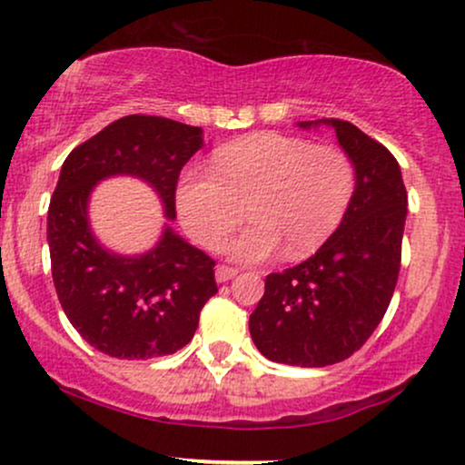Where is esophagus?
<instances>
[{"instance_id": "esophagus-1", "label": "esophagus", "mask_w": 465, "mask_h": 465, "mask_svg": "<svg viewBox=\"0 0 465 465\" xmlns=\"http://www.w3.org/2000/svg\"><path fill=\"white\" fill-rule=\"evenodd\" d=\"M236 275H238V271L232 269V266H218L216 269V282H229V280H233Z\"/></svg>"}]
</instances>
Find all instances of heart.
I'll return each mask as SVG.
<instances>
[{
    "label": "heart",
    "mask_w": 465,
    "mask_h": 465,
    "mask_svg": "<svg viewBox=\"0 0 465 465\" xmlns=\"http://www.w3.org/2000/svg\"><path fill=\"white\" fill-rule=\"evenodd\" d=\"M214 174L190 170L177 185L181 223L196 242L223 249L244 218L253 223L233 242L240 262H260L277 249L303 258L332 236L356 190V165L336 146L258 133L212 159Z\"/></svg>",
    "instance_id": "obj_1"
}]
</instances>
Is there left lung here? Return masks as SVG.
<instances>
[{
  "label": "left lung",
  "instance_id": "8db88e82",
  "mask_svg": "<svg viewBox=\"0 0 465 465\" xmlns=\"http://www.w3.org/2000/svg\"><path fill=\"white\" fill-rule=\"evenodd\" d=\"M332 126L356 165V190L343 221L317 253L266 275L264 297L249 317L255 348L269 361L325 367L350 359L385 317L393 297L407 190L391 153L345 120L297 122Z\"/></svg>",
  "mask_w": 465,
  "mask_h": 465
}]
</instances>
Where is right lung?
<instances>
[{
  "label": "right lung",
  "mask_w": 465,
  "mask_h": 465,
  "mask_svg": "<svg viewBox=\"0 0 465 465\" xmlns=\"http://www.w3.org/2000/svg\"><path fill=\"white\" fill-rule=\"evenodd\" d=\"M203 146V129L157 115H126L67 154L47 210L52 280L78 334L114 359H154L188 345L199 314L218 286L214 260L173 227L140 255L98 242L89 225V196L103 179L146 181L177 218L179 173Z\"/></svg>",
  "instance_id": "right-lung-1"
}]
</instances>
